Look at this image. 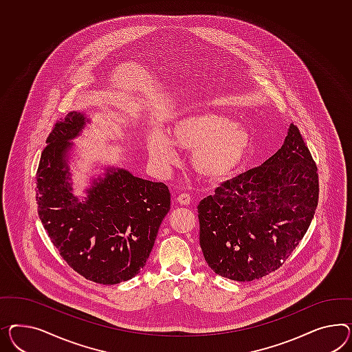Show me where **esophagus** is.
I'll return each instance as SVG.
<instances>
[{"instance_id": "esophagus-1", "label": "esophagus", "mask_w": 352, "mask_h": 352, "mask_svg": "<svg viewBox=\"0 0 352 352\" xmlns=\"http://www.w3.org/2000/svg\"><path fill=\"white\" fill-rule=\"evenodd\" d=\"M177 201H178V204L182 205V206H187V205L190 204V196L188 193H182V195L177 197Z\"/></svg>"}]
</instances>
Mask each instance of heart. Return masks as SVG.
I'll return each mask as SVG.
<instances>
[{
	"label": "heart",
	"mask_w": 352,
	"mask_h": 352,
	"mask_svg": "<svg viewBox=\"0 0 352 352\" xmlns=\"http://www.w3.org/2000/svg\"><path fill=\"white\" fill-rule=\"evenodd\" d=\"M171 135L152 132L148 153L152 162L168 169L178 159L175 146L192 152V166L205 181L221 182L237 171L251 147V132L224 115L197 110L175 119Z\"/></svg>",
	"instance_id": "1"
}]
</instances>
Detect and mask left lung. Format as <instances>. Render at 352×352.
Masks as SVG:
<instances>
[{"mask_svg": "<svg viewBox=\"0 0 352 352\" xmlns=\"http://www.w3.org/2000/svg\"><path fill=\"white\" fill-rule=\"evenodd\" d=\"M316 171L300 131L289 124L283 146L272 157L201 200L200 246L210 267L250 282L282 266L313 220Z\"/></svg>", "mask_w": 352, "mask_h": 352, "instance_id": "1", "label": "left lung"}]
</instances>
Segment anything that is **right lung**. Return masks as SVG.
Segmentation results:
<instances>
[{
  "label": "right lung",
  "mask_w": 352,
  "mask_h": 352,
  "mask_svg": "<svg viewBox=\"0 0 352 352\" xmlns=\"http://www.w3.org/2000/svg\"><path fill=\"white\" fill-rule=\"evenodd\" d=\"M91 119L72 111L55 124L37 170L38 215L48 237L76 273L101 285L132 279L146 265L170 192L119 166H104L79 199L70 170L73 140Z\"/></svg>",
  "instance_id": "1"
}]
</instances>
